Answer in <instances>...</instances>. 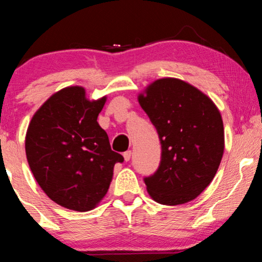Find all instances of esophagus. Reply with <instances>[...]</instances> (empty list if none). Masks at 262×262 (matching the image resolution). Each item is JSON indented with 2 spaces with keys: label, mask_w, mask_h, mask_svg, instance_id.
<instances>
[{
  "label": "esophagus",
  "mask_w": 262,
  "mask_h": 262,
  "mask_svg": "<svg viewBox=\"0 0 262 262\" xmlns=\"http://www.w3.org/2000/svg\"><path fill=\"white\" fill-rule=\"evenodd\" d=\"M131 155H132V152H131V150H127V151H125L124 154H123V156H124V160L126 161H130V159H131Z\"/></svg>",
  "instance_id": "1"
}]
</instances>
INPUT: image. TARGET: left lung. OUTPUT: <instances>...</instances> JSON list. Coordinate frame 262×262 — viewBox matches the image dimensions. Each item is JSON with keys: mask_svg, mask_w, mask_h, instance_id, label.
<instances>
[{"mask_svg": "<svg viewBox=\"0 0 262 262\" xmlns=\"http://www.w3.org/2000/svg\"><path fill=\"white\" fill-rule=\"evenodd\" d=\"M138 102L159 134V169L145 178L149 195L163 205L195 199L213 180L224 152L220 110L202 91L179 78L151 82Z\"/></svg>", "mask_w": 262, "mask_h": 262, "instance_id": "1", "label": "left lung"}]
</instances>
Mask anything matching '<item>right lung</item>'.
<instances>
[{"instance_id": "right-lung-1", "label": "right lung", "mask_w": 262, "mask_h": 262, "mask_svg": "<svg viewBox=\"0 0 262 262\" xmlns=\"http://www.w3.org/2000/svg\"><path fill=\"white\" fill-rule=\"evenodd\" d=\"M106 99L89 100L81 85L66 87L39 107L27 127L25 150L33 177L66 209L85 212L98 206L114 164L124 161L98 123Z\"/></svg>"}]
</instances>
